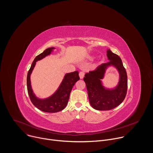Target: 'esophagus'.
<instances>
[{
    "mask_svg": "<svg viewBox=\"0 0 153 153\" xmlns=\"http://www.w3.org/2000/svg\"><path fill=\"white\" fill-rule=\"evenodd\" d=\"M84 75H85V73H84L83 71H80V72L79 73V77H80V78L81 79L83 78Z\"/></svg>",
    "mask_w": 153,
    "mask_h": 153,
    "instance_id": "34e87169",
    "label": "esophagus"
}]
</instances>
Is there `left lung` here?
Masks as SVG:
<instances>
[{
    "label": "left lung",
    "instance_id": "left-lung-1",
    "mask_svg": "<svg viewBox=\"0 0 153 153\" xmlns=\"http://www.w3.org/2000/svg\"><path fill=\"white\" fill-rule=\"evenodd\" d=\"M106 56L110 60L102 63L94 71L85 74L83 80L86 86L90 103L95 110L100 111L110 110L119 105L125 99L127 92V74L121 59L110 50H107ZM114 66L120 74L118 85L114 89H108L102 85L106 68Z\"/></svg>",
    "mask_w": 153,
    "mask_h": 153
}]
</instances>
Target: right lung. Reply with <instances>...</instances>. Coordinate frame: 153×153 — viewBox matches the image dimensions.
<instances>
[{
  "label": "right lung",
  "mask_w": 153,
  "mask_h": 153,
  "mask_svg": "<svg viewBox=\"0 0 153 153\" xmlns=\"http://www.w3.org/2000/svg\"><path fill=\"white\" fill-rule=\"evenodd\" d=\"M54 49H55L54 47L48 48L36 56L27 74V90L31 102L39 110L45 113H51L60 111L66 107L73 87L75 83L80 79L77 71L67 73L65 75L58 89L53 95L46 99H39L36 96L31 88V74L35 67L36 62L50 55Z\"/></svg>",
  "instance_id": "1"
}]
</instances>
